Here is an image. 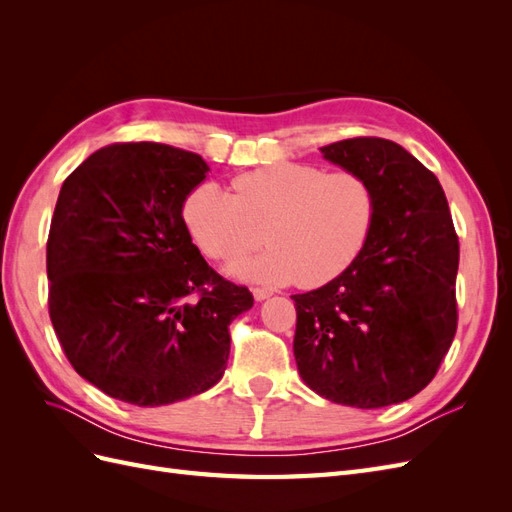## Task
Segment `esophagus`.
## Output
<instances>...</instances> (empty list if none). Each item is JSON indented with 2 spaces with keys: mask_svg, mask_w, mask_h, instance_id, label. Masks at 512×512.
I'll use <instances>...</instances> for the list:
<instances>
[{
  "mask_svg": "<svg viewBox=\"0 0 512 512\" xmlns=\"http://www.w3.org/2000/svg\"><path fill=\"white\" fill-rule=\"evenodd\" d=\"M252 294H254V299H256V301H265V299H269V297H271L273 292H271L269 288H254V290H252Z\"/></svg>",
  "mask_w": 512,
  "mask_h": 512,
  "instance_id": "1",
  "label": "esophagus"
}]
</instances>
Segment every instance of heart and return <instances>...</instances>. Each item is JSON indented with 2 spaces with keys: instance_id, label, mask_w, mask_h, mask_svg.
Instances as JSON below:
<instances>
[{
  "instance_id": "heart-1",
  "label": "heart",
  "mask_w": 512,
  "mask_h": 512,
  "mask_svg": "<svg viewBox=\"0 0 512 512\" xmlns=\"http://www.w3.org/2000/svg\"><path fill=\"white\" fill-rule=\"evenodd\" d=\"M183 218L213 260H237L262 243L271 250L243 260V280L312 288L342 275L361 256L376 222V192L352 170L275 164L232 179V194L205 181L185 198Z\"/></svg>"
}]
</instances>
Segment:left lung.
<instances>
[{
	"label": "left lung",
	"instance_id": "left-lung-1",
	"mask_svg": "<svg viewBox=\"0 0 512 512\" xmlns=\"http://www.w3.org/2000/svg\"><path fill=\"white\" fill-rule=\"evenodd\" d=\"M320 151L371 183L376 222L342 275L292 294L294 359L309 389L335 404H399L438 374L457 331L451 211L438 177L393 141L359 136Z\"/></svg>",
	"mask_w": 512,
	"mask_h": 512
}]
</instances>
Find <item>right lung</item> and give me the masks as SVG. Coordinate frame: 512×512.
Here are the masks:
<instances>
[{"instance_id": "add662e5", "label": "right lung", "mask_w": 512, "mask_h": 512, "mask_svg": "<svg viewBox=\"0 0 512 512\" xmlns=\"http://www.w3.org/2000/svg\"><path fill=\"white\" fill-rule=\"evenodd\" d=\"M207 162L162 143L98 149L61 185L46 241L49 314L76 374L134 406L205 393L252 292L215 273L183 203Z\"/></svg>"}]
</instances>
